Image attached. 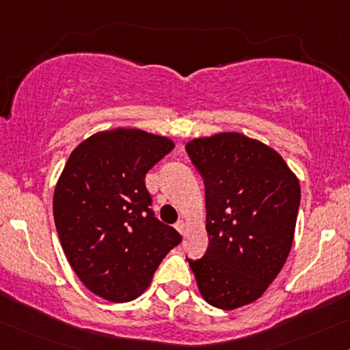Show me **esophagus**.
Masks as SVG:
<instances>
[{
	"label": "esophagus",
	"mask_w": 350,
	"mask_h": 350,
	"mask_svg": "<svg viewBox=\"0 0 350 350\" xmlns=\"http://www.w3.org/2000/svg\"><path fill=\"white\" fill-rule=\"evenodd\" d=\"M174 228L178 229L179 234H183V236H184V232H186V222H184V221H178V222H176Z\"/></svg>",
	"instance_id": "34e87169"
}]
</instances>
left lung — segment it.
Here are the masks:
<instances>
[{
  "mask_svg": "<svg viewBox=\"0 0 350 350\" xmlns=\"http://www.w3.org/2000/svg\"><path fill=\"white\" fill-rule=\"evenodd\" d=\"M206 189L209 245L189 259L202 297L231 310L254 302L279 274L301 204L297 178L274 149L239 133L186 146Z\"/></svg>",
  "mask_w": 350,
  "mask_h": 350,
  "instance_id": "left-lung-1",
  "label": "left lung"
}]
</instances>
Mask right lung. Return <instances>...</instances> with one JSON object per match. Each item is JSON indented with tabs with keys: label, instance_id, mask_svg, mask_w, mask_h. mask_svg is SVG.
<instances>
[{
	"label": "right lung",
	"instance_id": "right-lung-1",
	"mask_svg": "<svg viewBox=\"0 0 350 350\" xmlns=\"http://www.w3.org/2000/svg\"><path fill=\"white\" fill-rule=\"evenodd\" d=\"M141 129L98 133L69 156L53 199L61 245L91 293L128 302L148 289L181 236L151 209L148 171L172 151Z\"/></svg>",
	"mask_w": 350,
	"mask_h": 350
}]
</instances>
